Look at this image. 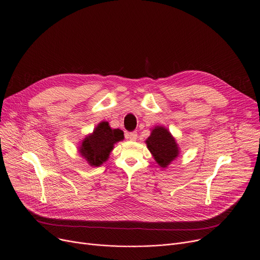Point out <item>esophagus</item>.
Returning a JSON list of instances; mask_svg holds the SVG:
<instances>
[{
  "label": "esophagus",
  "mask_w": 260,
  "mask_h": 260,
  "mask_svg": "<svg viewBox=\"0 0 260 260\" xmlns=\"http://www.w3.org/2000/svg\"><path fill=\"white\" fill-rule=\"evenodd\" d=\"M125 138L129 141H136L137 138H138V135L136 132H133V133H126L125 134Z\"/></svg>",
  "instance_id": "obj_1"
}]
</instances>
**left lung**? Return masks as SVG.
<instances>
[{
	"label": "left lung",
	"instance_id": "obj_1",
	"mask_svg": "<svg viewBox=\"0 0 260 260\" xmlns=\"http://www.w3.org/2000/svg\"><path fill=\"white\" fill-rule=\"evenodd\" d=\"M145 143L159 167L167 168L179 155V146L175 138L165 126H154Z\"/></svg>",
	"mask_w": 260,
	"mask_h": 260
}]
</instances>
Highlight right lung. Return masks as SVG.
Masks as SVG:
<instances>
[{
    "label": "right lung",
    "instance_id": "obj_1",
    "mask_svg": "<svg viewBox=\"0 0 260 260\" xmlns=\"http://www.w3.org/2000/svg\"><path fill=\"white\" fill-rule=\"evenodd\" d=\"M123 139L124 135L121 129H114L108 121H102L81 141L78 151L89 166L100 167L108 160L114 145Z\"/></svg>",
    "mask_w": 260,
    "mask_h": 260
}]
</instances>
